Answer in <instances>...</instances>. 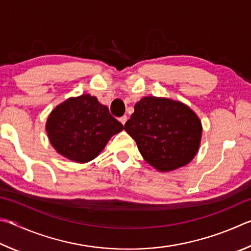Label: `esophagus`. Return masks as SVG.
<instances>
[{
	"mask_svg": "<svg viewBox=\"0 0 251 251\" xmlns=\"http://www.w3.org/2000/svg\"><path fill=\"white\" fill-rule=\"evenodd\" d=\"M126 120H128V118H126V116H123V117H121L120 119H119V121H120L123 126L126 125Z\"/></svg>",
	"mask_w": 251,
	"mask_h": 251,
	"instance_id": "34e87169",
	"label": "esophagus"
}]
</instances>
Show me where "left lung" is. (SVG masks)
I'll list each match as a JSON object with an SVG mask.
<instances>
[{"label": "left lung", "mask_w": 251, "mask_h": 251, "mask_svg": "<svg viewBox=\"0 0 251 251\" xmlns=\"http://www.w3.org/2000/svg\"><path fill=\"white\" fill-rule=\"evenodd\" d=\"M125 130L137 142L140 153L160 172H169L194 159L201 139V122L193 110L179 101L144 97Z\"/></svg>", "instance_id": "1"}]
</instances>
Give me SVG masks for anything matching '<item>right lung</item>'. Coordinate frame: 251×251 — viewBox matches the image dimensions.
<instances>
[{"mask_svg": "<svg viewBox=\"0 0 251 251\" xmlns=\"http://www.w3.org/2000/svg\"><path fill=\"white\" fill-rule=\"evenodd\" d=\"M123 126L107 105L90 95L73 97L50 112L46 122L48 139L60 155L78 163L94 160Z\"/></svg>", "mask_w": 251, "mask_h": 251, "instance_id": "right-lung-1", "label": "right lung"}]
</instances>
